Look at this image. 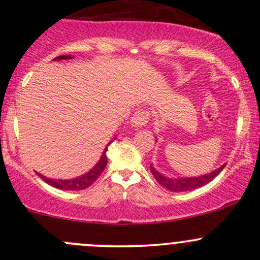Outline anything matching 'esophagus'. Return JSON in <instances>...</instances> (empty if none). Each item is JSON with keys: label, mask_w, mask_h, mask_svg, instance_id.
Segmentation results:
<instances>
[{"label": "esophagus", "mask_w": 260, "mask_h": 260, "mask_svg": "<svg viewBox=\"0 0 260 260\" xmlns=\"http://www.w3.org/2000/svg\"><path fill=\"white\" fill-rule=\"evenodd\" d=\"M149 115L144 110H138L137 112L133 113L132 118H131V126L134 128H142L148 123Z\"/></svg>", "instance_id": "34e87169"}]
</instances>
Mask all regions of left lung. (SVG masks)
I'll use <instances>...</instances> for the list:
<instances>
[{
  "mask_svg": "<svg viewBox=\"0 0 260 260\" xmlns=\"http://www.w3.org/2000/svg\"><path fill=\"white\" fill-rule=\"evenodd\" d=\"M226 165V164H225ZM225 165H222L221 168H219L215 171L210 172L208 175L199 176V177H181V178H170L166 177V176L161 175L160 172H157L153 166H150L151 174L154 175L155 180H156L159 183L166 189L171 190V192H186V190H193L197 189V188L204 186L210 182L211 180L216 177L220 172L222 171V169L225 168Z\"/></svg>",
  "mask_w": 260,
  "mask_h": 260,
  "instance_id": "obj_1",
  "label": "left lung"
}]
</instances>
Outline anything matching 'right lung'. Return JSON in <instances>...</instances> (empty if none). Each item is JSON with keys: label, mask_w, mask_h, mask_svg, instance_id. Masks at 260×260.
Wrapping results in <instances>:
<instances>
[{"label": "right lung", "mask_w": 260, "mask_h": 260, "mask_svg": "<svg viewBox=\"0 0 260 260\" xmlns=\"http://www.w3.org/2000/svg\"><path fill=\"white\" fill-rule=\"evenodd\" d=\"M68 58H73L72 56H58V57L53 58V59H68ZM111 144V143H109V144L106 145L105 150H104L103 155H101L100 160L98 161L96 165L92 168L90 171L86 172V174L79 176V177H76V178H71V180H52V178H46L45 176L38 174L40 176L43 180L46 182V183L51 184L52 187L55 188H58V189H63V190H80V189H85V188H88L89 186H91L92 183H94L95 181L98 180V177L103 174V171L105 170L106 165H107V157H106V150H107V147Z\"/></svg>", "instance_id": "1"}]
</instances>
